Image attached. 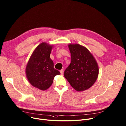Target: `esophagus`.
Masks as SVG:
<instances>
[{
    "instance_id": "esophagus-1",
    "label": "esophagus",
    "mask_w": 126,
    "mask_h": 126,
    "mask_svg": "<svg viewBox=\"0 0 126 126\" xmlns=\"http://www.w3.org/2000/svg\"><path fill=\"white\" fill-rule=\"evenodd\" d=\"M60 71V73H61V74H63V73H64V70L63 69H61Z\"/></svg>"
}]
</instances>
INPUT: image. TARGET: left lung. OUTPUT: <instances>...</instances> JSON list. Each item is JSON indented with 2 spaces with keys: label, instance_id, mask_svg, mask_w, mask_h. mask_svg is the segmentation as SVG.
Masks as SVG:
<instances>
[{
  "label": "left lung",
  "instance_id": "1",
  "mask_svg": "<svg viewBox=\"0 0 126 126\" xmlns=\"http://www.w3.org/2000/svg\"><path fill=\"white\" fill-rule=\"evenodd\" d=\"M71 63L64 72L71 87L78 92L88 90L96 81L99 67L95 58L85 47L78 44L68 45Z\"/></svg>",
  "mask_w": 126,
  "mask_h": 126
}]
</instances>
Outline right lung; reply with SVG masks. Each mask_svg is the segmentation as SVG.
Listing matches in <instances>:
<instances>
[{"mask_svg":"<svg viewBox=\"0 0 126 126\" xmlns=\"http://www.w3.org/2000/svg\"><path fill=\"white\" fill-rule=\"evenodd\" d=\"M53 47V45L45 42L39 44L31 55L25 69L30 84L43 91L51 87L55 77L60 74L54 68V62L50 58Z\"/></svg>","mask_w":126,"mask_h":126,"instance_id":"obj_1","label":"right lung"}]
</instances>
